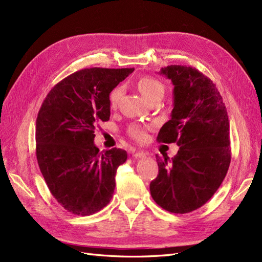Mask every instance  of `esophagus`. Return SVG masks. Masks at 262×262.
Listing matches in <instances>:
<instances>
[{"label": "esophagus", "mask_w": 262, "mask_h": 262, "mask_svg": "<svg viewBox=\"0 0 262 262\" xmlns=\"http://www.w3.org/2000/svg\"><path fill=\"white\" fill-rule=\"evenodd\" d=\"M132 155L136 158H143L146 156V153L143 152V150H136V152H133Z\"/></svg>", "instance_id": "1"}]
</instances>
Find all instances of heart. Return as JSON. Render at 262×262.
Here are the masks:
<instances>
[{
  "label": "heart",
  "mask_w": 262,
  "mask_h": 262,
  "mask_svg": "<svg viewBox=\"0 0 262 262\" xmlns=\"http://www.w3.org/2000/svg\"><path fill=\"white\" fill-rule=\"evenodd\" d=\"M138 89L147 100H150L156 96H163L164 91H165L164 84L153 76L141 77L138 82ZM119 97H120V89L113 90L109 95L110 105L114 107L117 104ZM149 129H150V125L132 123L129 125L126 132H128L129 137L134 141L143 142L147 137V130Z\"/></svg>",
  "instance_id": "b5f03b06"
}]
</instances>
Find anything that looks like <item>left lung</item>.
<instances>
[{
	"label": "left lung",
	"mask_w": 262,
	"mask_h": 262,
	"mask_svg": "<svg viewBox=\"0 0 262 262\" xmlns=\"http://www.w3.org/2000/svg\"><path fill=\"white\" fill-rule=\"evenodd\" d=\"M160 73L173 85V109L157 141L180 148L170 162L156 156L158 175L149 191L164 210L185 214L207 203L226 176L232 157L228 116L215 84L199 70L168 66Z\"/></svg>",
	"instance_id": "left-lung-1"
}]
</instances>
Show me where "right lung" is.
<instances>
[{
  "label": "right lung",
  "instance_id": "1",
  "mask_svg": "<svg viewBox=\"0 0 262 262\" xmlns=\"http://www.w3.org/2000/svg\"><path fill=\"white\" fill-rule=\"evenodd\" d=\"M134 71L91 68L54 85L36 121V156L51 194L75 215L104 209L115 191L117 168L128 154L105 153L94 144L95 129L110 117L109 94Z\"/></svg>",
  "mask_w": 262,
  "mask_h": 262
}]
</instances>
